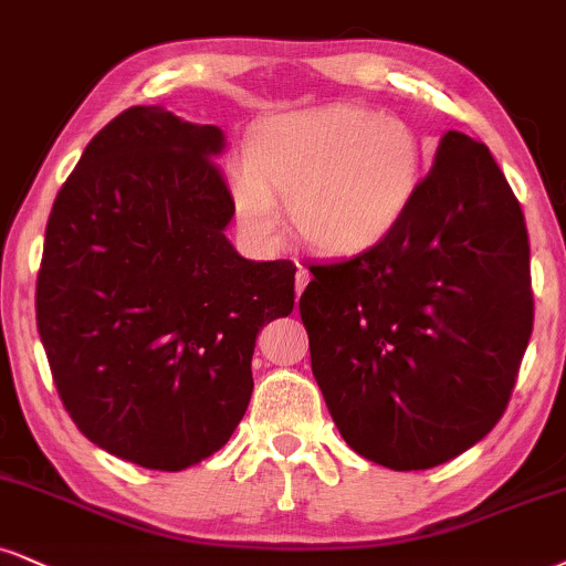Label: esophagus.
<instances>
[{
	"mask_svg": "<svg viewBox=\"0 0 566 566\" xmlns=\"http://www.w3.org/2000/svg\"><path fill=\"white\" fill-rule=\"evenodd\" d=\"M310 277H312L310 270L298 264V270H296V296H302V291L306 289V283H310Z\"/></svg>",
	"mask_w": 566,
	"mask_h": 566,
	"instance_id": "obj_1",
	"label": "esophagus"
}]
</instances>
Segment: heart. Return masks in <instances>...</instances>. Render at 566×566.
I'll list each match as a JSON object with an SVG mask.
<instances>
[{
    "mask_svg": "<svg viewBox=\"0 0 566 566\" xmlns=\"http://www.w3.org/2000/svg\"><path fill=\"white\" fill-rule=\"evenodd\" d=\"M422 180L424 144L415 125L359 104H327L256 125L230 193L254 241L281 239V201L306 249L354 256L396 233Z\"/></svg>",
    "mask_w": 566,
    "mask_h": 566,
    "instance_id": "heart-1",
    "label": "heart"
}]
</instances>
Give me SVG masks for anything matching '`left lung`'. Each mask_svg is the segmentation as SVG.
Here are the masks:
<instances>
[{
  "label": "left lung",
  "mask_w": 566,
  "mask_h": 566,
  "mask_svg": "<svg viewBox=\"0 0 566 566\" xmlns=\"http://www.w3.org/2000/svg\"><path fill=\"white\" fill-rule=\"evenodd\" d=\"M298 298L312 373L359 457L430 470L504 415L533 333L530 243L485 144L449 130L407 220Z\"/></svg>",
  "instance_id": "1"
}]
</instances>
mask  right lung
Instances as JSON below:
<instances>
[{
	"instance_id": "add662e5",
	"label": "right lung",
	"mask_w": 566,
	"mask_h": 566,
	"mask_svg": "<svg viewBox=\"0 0 566 566\" xmlns=\"http://www.w3.org/2000/svg\"><path fill=\"white\" fill-rule=\"evenodd\" d=\"M218 125L130 107L91 138L54 199L36 323L78 430L146 470L178 472L247 415L264 323L294 310L289 260H243L214 157Z\"/></svg>"
}]
</instances>
